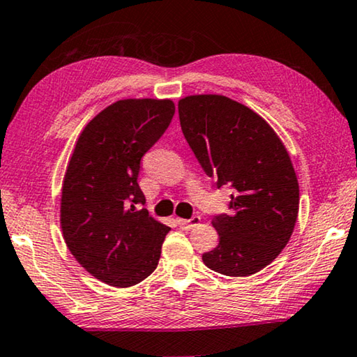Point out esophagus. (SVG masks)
<instances>
[{
	"label": "esophagus",
	"instance_id": "obj_1",
	"mask_svg": "<svg viewBox=\"0 0 357 357\" xmlns=\"http://www.w3.org/2000/svg\"><path fill=\"white\" fill-rule=\"evenodd\" d=\"M177 223L180 225V228L191 229V228H195V227H197V225L201 223V217L199 215H195V217L188 218V220H186V218H177Z\"/></svg>",
	"mask_w": 357,
	"mask_h": 357
}]
</instances>
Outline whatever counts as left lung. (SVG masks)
I'll use <instances>...</instances> for the list:
<instances>
[{"mask_svg":"<svg viewBox=\"0 0 357 357\" xmlns=\"http://www.w3.org/2000/svg\"><path fill=\"white\" fill-rule=\"evenodd\" d=\"M178 116L204 172L218 188H234L231 212L212 220L218 245L202 261L225 276L259 273L286 248L298 217V180L287 148L259 113L227 96H186Z\"/></svg>","mask_w":357,"mask_h":357,"instance_id":"left-lung-1","label":"left lung"}]
</instances>
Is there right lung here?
Returning a JSON list of instances; mask_svg holds the SVG:
<instances>
[{"label":"right lung","mask_w":357,"mask_h":357,"mask_svg":"<svg viewBox=\"0 0 357 357\" xmlns=\"http://www.w3.org/2000/svg\"><path fill=\"white\" fill-rule=\"evenodd\" d=\"M175 113L171 98H123L76 140L62 182L60 228L71 255L98 281L130 287L156 270L171 228L148 215L137 177L142 156Z\"/></svg>","instance_id":"1"}]
</instances>
